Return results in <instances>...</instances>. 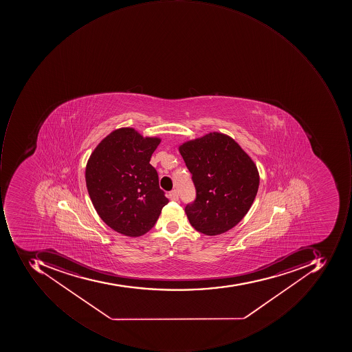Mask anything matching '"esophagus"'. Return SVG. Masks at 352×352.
Returning <instances> with one entry per match:
<instances>
[{
	"label": "esophagus",
	"instance_id": "1",
	"mask_svg": "<svg viewBox=\"0 0 352 352\" xmlns=\"http://www.w3.org/2000/svg\"><path fill=\"white\" fill-rule=\"evenodd\" d=\"M169 199L170 200L177 201V199H179V193H177V191L175 190H171L170 192H169Z\"/></svg>",
	"mask_w": 352,
	"mask_h": 352
}]
</instances>
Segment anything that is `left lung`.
I'll return each mask as SVG.
<instances>
[{"label":"left lung","instance_id":"left-lung-1","mask_svg":"<svg viewBox=\"0 0 352 352\" xmlns=\"http://www.w3.org/2000/svg\"><path fill=\"white\" fill-rule=\"evenodd\" d=\"M197 197L185 207L192 228L217 236L237 226L251 208L259 173L253 160L232 138L212 132L179 147Z\"/></svg>","mask_w":352,"mask_h":352}]
</instances>
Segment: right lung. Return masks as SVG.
I'll return each instance as SVG.
<instances>
[{
  "label": "right lung",
  "mask_w": 352,
  "mask_h": 352,
  "mask_svg": "<svg viewBox=\"0 0 352 352\" xmlns=\"http://www.w3.org/2000/svg\"><path fill=\"white\" fill-rule=\"evenodd\" d=\"M159 138L120 128L101 140L85 168V182L101 220L115 232L140 237L149 232L169 201L150 164Z\"/></svg>",
  "instance_id": "add662e5"
}]
</instances>
